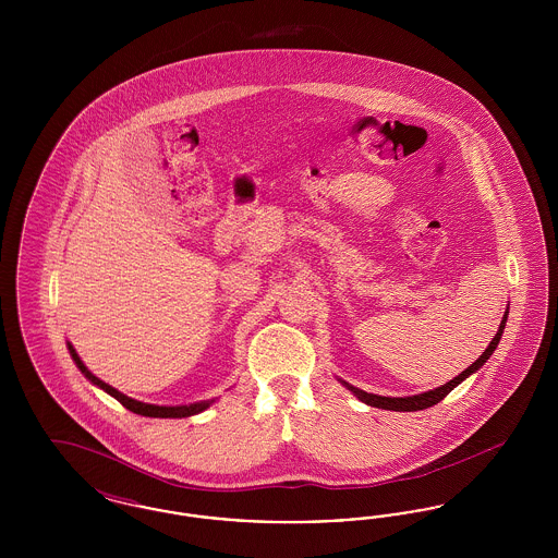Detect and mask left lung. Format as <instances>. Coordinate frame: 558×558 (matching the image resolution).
Here are the masks:
<instances>
[{
  "label": "left lung",
  "instance_id": "8db88e82",
  "mask_svg": "<svg viewBox=\"0 0 558 558\" xmlns=\"http://www.w3.org/2000/svg\"><path fill=\"white\" fill-rule=\"evenodd\" d=\"M506 319H508V307H506L505 316H502V322H500V328H498L496 337L492 339V343L487 345V349L478 355L477 362H473L466 371L460 372L458 376L451 378L450 383H446V385H441V387H437V389H430V391L418 393V396H408V398H385V396H374V393H368V391H362V389L349 385L343 378H339V383H341L345 389H349L355 398L360 399V401H364L366 405H372V408L393 410V412H416V410H425V408H430V405L439 403L441 399L450 393L451 389H456L462 380H466L471 374H475V372L492 357V353L496 351V347H498L502 335H505Z\"/></svg>",
  "mask_w": 558,
  "mask_h": 558
}]
</instances>
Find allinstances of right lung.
Instances as JSON below:
<instances>
[{"label": "right lung", "instance_id": "right-lung-1", "mask_svg": "<svg viewBox=\"0 0 558 558\" xmlns=\"http://www.w3.org/2000/svg\"><path fill=\"white\" fill-rule=\"evenodd\" d=\"M66 347H69V353H71L73 362L77 364V368H80L81 374H83L92 385H96L98 389L107 391L110 398L121 401L128 410H132L133 414L150 416V418H187V416H194V414L205 412L207 408H211L213 403H215V399H205V401H196V403H187V405H157V403H144V401L128 398L125 393L117 391L114 387H110L108 383L100 380L98 376H94L92 372L87 371V366L81 362V357L77 355L75 347L71 345V343H66Z\"/></svg>", "mask_w": 558, "mask_h": 558}]
</instances>
